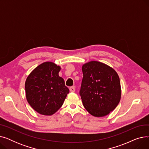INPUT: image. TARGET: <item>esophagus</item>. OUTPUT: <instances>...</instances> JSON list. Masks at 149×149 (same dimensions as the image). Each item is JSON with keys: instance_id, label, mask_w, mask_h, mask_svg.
Wrapping results in <instances>:
<instances>
[{"instance_id": "34e87169", "label": "esophagus", "mask_w": 149, "mask_h": 149, "mask_svg": "<svg viewBox=\"0 0 149 149\" xmlns=\"http://www.w3.org/2000/svg\"><path fill=\"white\" fill-rule=\"evenodd\" d=\"M69 91H70V92H75V88L74 86L70 87V88H69Z\"/></svg>"}]
</instances>
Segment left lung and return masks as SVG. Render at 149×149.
Instances as JSON below:
<instances>
[{"label":"left lung","instance_id":"obj_1","mask_svg":"<svg viewBox=\"0 0 149 149\" xmlns=\"http://www.w3.org/2000/svg\"><path fill=\"white\" fill-rule=\"evenodd\" d=\"M82 71L80 94L86 110L95 117L107 115L121 100L118 74L112 67L97 61L86 63L82 66Z\"/></svg>","mask_w":149,"mask_h":149}]
</instances>
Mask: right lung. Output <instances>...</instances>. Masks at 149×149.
<instances>
[{"mask_svg": "<svg viewBox=\"0 0 149 149\" xmlns=\"http://www.w3.org/2000/svg\"><path fill=\"white\" fill-rule=\"evenodd\" d=\"M61 69L52 61L37 66L25 81V93L29 104L38 113L52 115L63 104L69 89L58 72Z\"/></svg>", "mask_w": 149, "mask_h": 149, "instance_id": "1", "label": "right lung"}]
</instances>
